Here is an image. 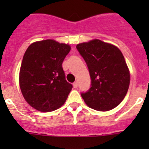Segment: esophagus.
Masks as SVG:
<instances>
[{"label":"esophagus","instance_id":"1","mask_svg":"<svg viewBox=\"0 0 149 149\" xmlns=\"http://www.w3.org/2000/svg\"><path fill=\"white\" fill-rule=\"evenodd\" d=\"M77 86H78V84H77V81H75V82H74V84H73L74 88H77Z\"/></svg>","mask_w":149,"mask_h":149}]
</instances>
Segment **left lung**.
<instances>
[{
  "instance_id": "8db88e82",
  "label": "left lung",
  "mask_w": 149,
  "mask_h": 149,
  "mask_svg": "<svg viewBox=\"0 0 149 149\" xmlns=\"http://www.w3.org/2000/svg\"><path fill=\"white\" fill-rule=\"evenodd\" d=\"M86 62L91 78L89 90L81 93L85 103L94 110L108 111L125 97L130 73L119 48L99 39L76 46Z\"/></svg>"
}]
</instances>
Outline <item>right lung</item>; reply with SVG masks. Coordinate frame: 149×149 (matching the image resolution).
Wrapping results in <instances>:
<instances>
[{
    "label": "right lung",
    "instance_id": "add662e5",
    "mask_svg": "<svg viewBox=\"0 0 149 149\" xmlns=\"http://www.w3.org/2000/svg\"><path fill=\"white\" fill-rule=\"evenodd\" d=\"M68 45L52 39L30 45L24 55L19 84L24 98L36 110L51 112L64 104L72 89L62 64L69 53Z\"/></svg>",
    "mask_w": 149,
    "mask_h": 149
}]
</instances>
